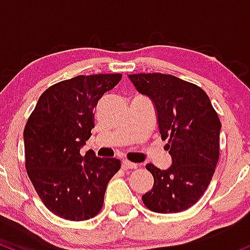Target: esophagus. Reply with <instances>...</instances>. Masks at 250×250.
<instances>
[{"mask_svg": "<svg viewBox=\"0 0 250 250\" xmlns=\"http://www.w3.org/2000/svg\"><path fill=\"white\" fill-rule=\"evenodd\" d=\"M122 167H123V169L124 170H132V169H137V167H138V165L137 164H134V163H132V162H128V161H124L122 163Z\"/></svg>", "mask_w": 250, "mask_h": 250, "instance_id": "esophagus-1", "label": "esophagus"}]
</instances>
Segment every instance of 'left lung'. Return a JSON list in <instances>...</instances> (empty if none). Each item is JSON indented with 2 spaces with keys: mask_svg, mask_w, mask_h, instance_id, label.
Listing matches in <instances>:
<instances>
[{
  "mask_svg": "<svg viewBox=\"0 0 250 250\" xmlns=\"http://www.w3.org/2000/svg\"><path fill=\"white\" fill-rule=\"evenodd\" d=\"M139 93L155 103L159 133L167 139L172 165L161 170L152 163L146 170L153 187L143 195L147 209L161 214L192 207L209 187L220 158L221 122L209 97L200 86L171 74L128 75Z\"/></svg>",
  "mask_w": 250,
  "mask_h": 250,
  "instance_id": "left-lung-1",
  "label": "left lung"
}]
</instances>
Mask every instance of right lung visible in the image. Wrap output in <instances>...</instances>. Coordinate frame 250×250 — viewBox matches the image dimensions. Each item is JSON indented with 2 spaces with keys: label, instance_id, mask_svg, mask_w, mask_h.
<instances>
[{
  "label": "right lung",
  "instance_id": "add662e5",
  "mask_svg": "<svg viewBox=\"0 0 250 250\" xmlns=\"http://www.w3.org/2000/svg\"><path fill=\"white\" fill-rule=\"evenodd\" d=\"M122 74L78 75L41 94L23 131L26 170L42 203L64 220L99 214L110 179L120 169L116 158L80 153L92 136L94 108Z\"/></svg>",
  "mask_w": 250,
  "mask_h": 250
}]
</instances>
